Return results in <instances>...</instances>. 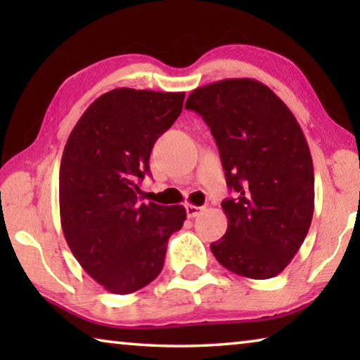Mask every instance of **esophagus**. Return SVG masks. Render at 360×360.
Here are the masks:
<instances>
[{
	"label": "esophagus",
	"mask_w": 360,
	"mask_h": 360,
	"mask_svg": "<svg viewBox=\"0 0 360 360\" xmlns=\"http://www.w3.org/2000/svg\"><path fill=\"white\" fill-rule=\"evenodd\" d=\"M203 211H205V206H195L192 203L186 205V212L188 217H197L200 212H203Z\"/></svg>",
	"instance_id": "1"
}]
</instances>
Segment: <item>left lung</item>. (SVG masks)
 <instances>
[{
  "instance_id": "1",
  "label": "left lung",
  "mask_w": 360,
  "mask_h": 360,
  "mask_svg": "<svg viewBox=\"0 0 360 360\" xmlns=\"http://www.w3.org/2000/svg\"><path fill=\"white\" fill-rule=\"evenodd\" d=\"M186 109L214 136L235 198L222 202L229 227L211 243L219 264L268 279L294 259L311 225L314 172L309 148L283 100L254 79H224L195 89Z\"/></svg>"
}]
</instances>
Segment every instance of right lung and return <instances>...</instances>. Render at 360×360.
Listing matches in <instances>:
<instances>
[{
  "label": "right lung",
  "instance_id": "obj_1",
  "mask_svg": "<svg viewBox=\"0 0 360 360\" xmlns=\"http://www.w3.org/2000/svg\"><path fill=\"white\" fill-rule=\"evenodd\" d=\"M184 92L114 89L96 98L66 141L60 163V219L71 252L112 294L160 275L184 206L139 203L149 157L182 111Z\"/></svg>",
  "mask_w": 360,
  "mask_h": 360
}]
</instances>
